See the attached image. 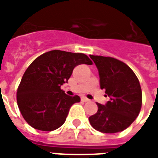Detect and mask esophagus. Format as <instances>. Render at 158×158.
<instances>
[{"label": "esophagus", "instance_id": "34e87169", "mask_svg": "<svg viewBox=\"0 0 158 158\" xmlns=\"http://www.w3.org/2000/svg\"><path fill=\"white\" fill-rule=\"evenodd\" d=\"M82 101H83V102H89V101H90V99H88L87 98L83 97V98H82Z\"/></svg>", "mask_w": 158, "mask_h": 158}]
</instances>
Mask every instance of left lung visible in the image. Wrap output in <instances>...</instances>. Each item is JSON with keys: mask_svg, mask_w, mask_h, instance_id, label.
<instances>
[{"mask_svg": "<svg viewBox=\"0 0 158 158\" xmlns=\"http://www.w3.org/2000/svg\"><path fill=\"white\" fill-rule=\"evenodd\" d=\"M97 66L100 87L110 101L106 106L97 103L98 111L89 118L95 130L117 133L128 128L142 107V90L138 77L128 65L111 57L90 55Z\"/></svg>", "mask_w": 158, "mask_h": 158, "instance_id": "left-lung-1", "label": "left lung"}]
</instances>
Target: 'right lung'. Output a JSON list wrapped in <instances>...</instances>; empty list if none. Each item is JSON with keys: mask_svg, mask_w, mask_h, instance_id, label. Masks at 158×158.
<instances>
[{"mask_svg": "<svg viewBox=\"0 0 158 158\" xmlns=\"http://www.w3.org/2000/svg\"><path fill=\"white\" fill-rule=\"evenodd\" d=\"M92 65L84 53L52 50L36 58L26 70L17 89L20 113L33 128L52 131L65 123L71 106L80 101L60 86L68 81L75 66Z\"/></svg>", "mask_w": 158, "mask_h": 158, "instance_id": "1", "label": "right lung"}]
</instances>
